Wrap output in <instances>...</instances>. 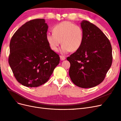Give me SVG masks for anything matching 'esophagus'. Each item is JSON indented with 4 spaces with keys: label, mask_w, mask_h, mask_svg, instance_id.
I'll list each match as a JSON object with an SVG mask.
<instances>
[{
    "label": "esophagus",
    "mask_w": 121,
    "mask_h": 121,
    "mask_svg": "<svg viewBox=\"0 0 121 121\" xmlns=\"http://www.w3.org/2000/svg\"><path fill=\"white\" fill-rule=\"evenodd\" d=\"M60 59L61 60H64L65 59V57L63 56H60Z\"/></svg>",
    "instance_id": "esophagus-1"
}]
</instances>
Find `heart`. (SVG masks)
I'll use <instances>...</instances> for the list:
<instances>
[{
  "label": "heart",
  "mask_w": 121,
  "mask_h": 121,
  "mask_svg": "<svg viewBox=\"0 0 121 121\" xmlns=\"http://www.w3.org/2000/svg\"><path fill=\"white\" fill-rule=\"evenodd\" d=\"M53 33H48L46 38L52 50L56 51L61 43L60 52L66 54L75 52L81 47L84 38L82 28L69 22H63L53 28Z\"/></svg>",
  "instance_id": "heart-1"
}]
</instances>
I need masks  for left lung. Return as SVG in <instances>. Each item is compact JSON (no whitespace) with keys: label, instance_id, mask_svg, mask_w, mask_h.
Instances as JSON below:
<instances>
[{"label":"left lung","instance_id":"8db88e82","mask_svg":"<svg viewBox=\"0 0 121 121\" xmlns=\"http://www.w3.org/2000/svg\"><path fill=\"white\" fill-rule=\"evenodd\" d=\"M84 38L80 48L68 57L69 76L75 85L92 88L105 78L112 61V48L107 36L95 25L82 21Z\"/></svg>","mask_w":121,"mask_h":121}]
</instances>
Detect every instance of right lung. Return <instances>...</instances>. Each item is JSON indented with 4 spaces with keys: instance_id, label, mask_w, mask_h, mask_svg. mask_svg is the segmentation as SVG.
Returning a JSON list of instances; mask_svg holds the SVG:
<instances>
[{
    "instance_id": "obj_1",
    "label": "right lung",
    "mask_w": 121,
    "mask_h": 121,
    "mask_svg": "<svg viewBox=\"0 0 121 121\" xmlns=\"http://www.w3.org/2000/svg\"><path fill=\"white\" fill-rule=\"evenodd\" d=\"M48 26L43 19L27 22L10 40L9 63L17 81L26 87L45 83L60 63L46 36Z\"/></svg>"
}]
</instances>
